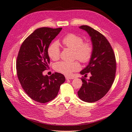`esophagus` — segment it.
<instances>
[{
	"mask_svg": "<svg viewBox=\"0 0 132 132\" xmlns=\"http://www.w3.org/2000/svg\"><path fill=\"white\" fill-rule=\"evenodd\" d=\"M65 79L67 80H69V79H73L74 78L73 77H68V76H66L65 77Z\"/></svg>",
	"mask_w": 132,
	"mask_h": 132,
	"instance_id": "esophagus-1",
	"label": "esophagus"
}]
</instances>
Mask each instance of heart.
Listing matches in <instances>:
<instances>
[{"instance_id": "b5f03b06", "label": "heart", "mask_w": 132, "mask_h": 132, "mask_svg": "<svg viewBox=\"0 0 132 132\" xmlns=\"http://www.w3.org/2000/svg\"><path fill=\"white\" fill-rule=\"evenodd\" d=\"M63 45L74 51V57L82 63L88 62L93 54V46L90 42H84L83 38L75 34H68L62 39ZM48 54L53 61L59 57L60 48L57 42L52 43L48 48ZM54 69L64 75H70L80 69L78 62H59L55 64Z\"/></svg>"}]
</instances>
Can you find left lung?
<instances>
[{
	"instance_id": "8db88e82",
	"label": "left lung",
	"mask_w": 132,
	"mask_h": 132,
	"mask_svg": "<svg viewBox=\"0 0 132 132\" xmlns=\"http://www.w3.org/2000/svg\"><path fill=\"white\" fill-rule=\"evenodd\" d=\"M79 28L91 37L93 54L88 65L80 72L85 75L90 73L91 76L89 79H81L83 83L78 95L82 101L91 103L102 98L110 89L115 78L116 62L113 51L104 36L89 26Z\"/></svg>"
}]
</instances>
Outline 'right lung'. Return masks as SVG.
Listing matches in <instances>:
<instances>
[{
	"label": "right lung",
	"mask_w": 132,
	"mask_h": 132,
	"mask_svg": "<svg viewBox=\"0 0 132 132\" xmlns=\"http://www.w3.org/2000/svg\"><path fill=\"white\" fill-rule=\"evenodd\" d=\"M62 28L41 27L36 30L23 42L16 60L19 80L29 96L39 103H46L57 96L60 86L65 81L63 74L43 75L50 59L48 48Z\"/></svg>",
	"instance_id": "add662e5"
}]
</instances>
